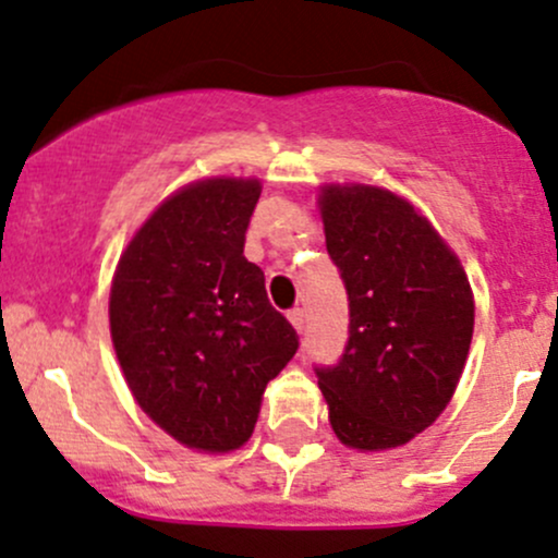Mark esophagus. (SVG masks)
Here are the masks:
<instances>
[{"label":"esophagus","mask_w":558,"mask_h":558,"mask_svg":"<svg viewBox=\"0 0 558 558\" xmlns=\"http://www.w3.org/2000/svg\"><path fill=\"white\" fill-rule=\"evenodd\" d=\"M287 318H290V324L295 327L298 331L305 329V311L303 308H292L290 313H287Z\"/></svg>","instance_id":"obj_1"}]
</instances>
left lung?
<instances>
[{"label":"left lung","mask_w":558,"mask_h":558,"mask_svg":"<svg viewBox=\"0 0 558 558\" xmlns=\"http://www.w3.org/2000/svg\"><path fill=\"white\" fill-rule=\"evenodd\" d=\"M331 260L350 300V340L316 368L342 446L374 453L411 442L446 411L466 366L474 292L459 255L398 192L318 186Z\"/></svg>","instance_id":"1"}]
</instances>
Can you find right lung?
<instances>
[{
    "label": "right lung",
    "instance_id": "1",
    "mask_svg": "<svg viewBox=\"0 0 558 558\" xmlns=\"http://www.w3.org/2000/svg\"><path fill=\"white\" fill-rule=\"evenodd\" d=\"M260 179L210 177L168 195L134 231L110 284V337L136 405L184 448L231 453L298 335L245 258Z\"/></svg>",
    "mask_w": 558,
    "mask_h": 558
}]
</instances>
